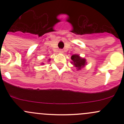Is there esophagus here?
Wrapping results in <instances>:
<instances>
[{
    "label": "esophagus",
    "mask_w": 124,
    "mask_h": 124,
    "mask_svg": "<svg viewBox=\"0 0 124 124\" xmlns=\"http://www.w3.org/2000/svg\"><path fill=\"white\" fill-rule=\"evenodd\" d=\"M59 52L60 53H63V50H59Z\"/></svg>",
    "instance_id": "1"
}]
</instances>
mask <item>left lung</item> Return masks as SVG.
Returning a JSON list of instances; mask_svg holds the SVG:
<instances>
[{
    "label": "left lung",
    "mask_w": 124,
    "mask_h": 124,
    "mask_svg": "<svg viewBox=\"0 0 124 124\" xmlns=\"http://www.w3.org/2000/svg\"><path fill=\"white\" fill-rule=\"evenodd\" d=\"M71 59L72 60V62H71V64L76 67L77 71L82 70V68L85 67L86 65L87 64L86 59L80 57L78 54L72 55Z\"/></svg>",
    "instance_id": "left-lung-1"
}]
</instances>
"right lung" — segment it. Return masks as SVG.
I'll return each mask as SVG.
<instances>
[{
  "mask_svg": "<svg viewBox=\"0 0 124 124\" xmlns=\"http://www.w3.org/2000/svg\"><path fill=\"white\" fill-rule=\"evenodd\" d=\"M48 61H50V59H48ZM41 64H42V65H44V63H43V62H42V63H41Z\"/></svg>",
  "mask_w": 124,
  "mask_h": 124,
  "instance_id": "right-lung-1",
  "label": "right lung"
}]
</instances>
